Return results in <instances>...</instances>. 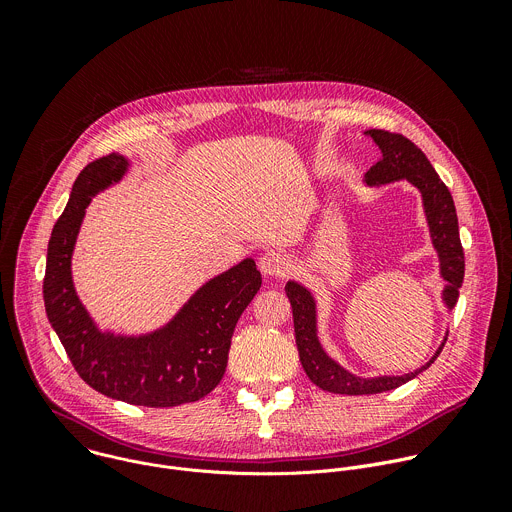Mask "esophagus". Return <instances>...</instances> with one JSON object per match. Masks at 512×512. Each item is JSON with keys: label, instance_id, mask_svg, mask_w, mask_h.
<instances>
[{"label": "esophagus", "instance_id": "esophagus-1", "mask_svg": "<svg viewBox=\"0 0 512 512\" xmlns=\"http://www.w3.org/2000/svg\"><path fill=\"white\" fill-rule=\"evenodd\" d=\"M289 259L287 255L279 253V251H267L261 259H259V269L263 275H269V277H281V275H287L289 273Z\"/></svg>", "mask_w": 512, "mask_h": 512}]
</instances>
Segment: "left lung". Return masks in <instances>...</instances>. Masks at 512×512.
<instances>
[{"instance_id": "1", "label": "left lung", "mask_w": 512, "mask_h": 512, "mask_svg": "<svg viewBox=\"0 0 512 512\" xmlns=\"http://www.w3.org/2000/svg\"><path fill=\"white\" fill-rule=\"evenodd\" d=\"M367 135L375 139L381 148L379 162L364 174L367 184H387L393 180H409L415 188H419L423 196L425 216L431 233L433 247L440 255L442 277L448 281L444 289V300L448 308H454L458 300V289L464 281V249L460 243L458 231V216L454 198L448 186L440 180L425 154L417 148L413 141H409L401 133H391L385 129H369ZM285 294L294 312V330H296V344L300 352L302 367L310 381L328 391L338 395H373L397 389L407 381L415 379L421 371H425L429 364L440 356L442 346L431 356L425 367L417 369L415 373L401 375V377H375V379H362L348 371H344L340 364H336L320 346L316 336V304L310 296V291L296 281H287Z\"/></svg>"}]
</instances>
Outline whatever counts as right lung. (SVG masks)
Here are the masks:
<instances>
[{
    "instance_id": "add662e5",
    "label": "right lung",
    "mask_w": 512,
    "mask_h": 512,
    "mask_svg": "<svg viewBox=\"0 0 512 512\" xmlns=\"http://www.w3.org/2000/svg\"><path fill=\"white\" fill-rule=\"evenodd\" d=\"M127 160L103 156L83 168L48 241L44 306L72 367L95 391L131 405L174 407L221 383L235 326L261 287L253 259L202 285L162 330L123 338L97 330L77 298L70 257L85 208L99 190L121 180Z\"/></svg>"
}]
</instances>
